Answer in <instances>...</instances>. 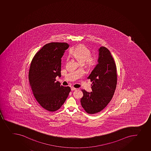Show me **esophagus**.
<instances>
[{
  "label": "esophagus",
  "mask_w": 151,
  "mask_h": 151,
  "mask_svg": "<svg viewBox=\"0 0 151 151\" xmlns=\"http://www.w3.org/2000/svg\"><path fill=\"white\" fill-rule=\"evenodd\" d=\"M71 90H72V91H75V90H77V89L76 88H74V87H71Z\"/></svg>",
  "instance_id": "34e87169"
}]
</instances>
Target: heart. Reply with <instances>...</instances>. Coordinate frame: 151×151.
Listing matches in <instances>:
<instances>
[{
	"mask_svg": "<svg viewBox=\"0 0 151 151\" xmlns=\"http://www.w3.org/2000/svg\"><path fill=\"white\" fill-rule=\"evenodd\" d=\"M70 53L80 63H84L88 68L94 67L97 64V57L95 56L91 55V51L85 45H78L70 50Z\"/></svg>",
	"mask_w": 151,
	"mask_h": 151,
	"instance_id": "b5f03b06",
	"label": "heart"
}]
</instances>
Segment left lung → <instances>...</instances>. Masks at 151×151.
I'll use <instances>...</instances> for the list:
<instances>
[{"mask_svg": "<svg viewBox=\"0 0 151 151\" xmlns=\"http://www.w3.org/2000/svg\"><path fill=\"white\" fill-rule=\"evenodd\" d=\"M92 81V92L81 90V104L88 114L101 111L111 100L117 82V68L110 51L106 47L99 49L98 64L88 76Z\"/></svg>", "mask_w": 151, "mask_h": 151, "instance_id": "8db88e82", "label": "left lung"}]
</instances>
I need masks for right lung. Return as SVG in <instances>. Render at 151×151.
<instances>
[{
	"label": "right lung",
	"mask_w": 151,
	"mask_h": 151,
	"mask_svg": "<svg viewBox=\"0 0 151 151\" xmlns=\"http://www.w3.org/2000/svg\"><path fill=\"white\" fill-rule=\"evenodd\" d=\"M69 47L66 42L46 44L31 61L28 73L30 86L39 104L48 111L60 109L71 90L70 87L55 81L56 76H61V58Z\"/></svg>",
	"instance_id": "add662e5"
}]
</instances>
